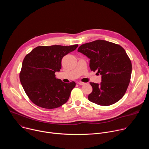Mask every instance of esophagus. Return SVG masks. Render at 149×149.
<instances>
[{"label":"esophagus","mask_w":149,"mask_h":149,"mask_svg":"<svg viewBox=\"0 0 149 149\" xmlns=\"http://www.w3.org/2000/svg\"><path fill=\"white\" fill-rule=\"evenodd\" d=\"M78 84L79 85H80V86H83V85L86 84V83L83 82H81V81H78Z\"/></svg>","instance_id":"esophagus-1"}]
</instances>
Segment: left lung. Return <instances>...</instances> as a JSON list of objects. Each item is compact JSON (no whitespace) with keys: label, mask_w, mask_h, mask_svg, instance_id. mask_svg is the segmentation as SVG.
Here are the masks:
<instances>
[{"label":"left lung","mask_w":149,"mask_h":149,"mask_svg":"<svg viewBox=\"0 0 149 149\" xmlns=\"http://www.w3.org/2000/svg\"><path fill=\"white\" fill-rule=\"evenodd\" d=\"M78 51L90 59L91 71L101 75L100 84L90 82L93 91L89 101L107 106L118 101L129 85L132 71L131 61L120 45L104 40L81 45Z\"/></svg>","instance_id":"1"}]
</instances>
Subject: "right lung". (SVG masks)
<instances>
[{
	"mask_svg": "<svg viewBox=\"0 0 149 149\" xmlns=\"http://www.w3.org/2000/svg\"><path fill=\"white\" fill-rule=\"evenodd\" d=\"M78 45L39 46L27 54L19 74L21 84L30 100L40 107L52 109L65 104L75 87L74 81L65 83L55 77L62 58Z\"/></svg>",
	"mask_w": 149,
	"mask_h": 149,
	"instance_id": "1",
	"label": "right lung"
}]
</instances>
